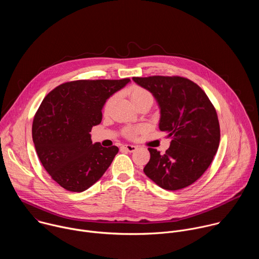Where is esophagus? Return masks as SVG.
I'll return each mask as SVG.
<instances>
[{
    "instance_id": "obj_1",
    "label": "esophagus",
    "mask_w": 259,
    "mask_h": 259,
    "mask_svg": "<svg viewBox=\"0 0 259 259\" xmlns=\"http://www.w3.org/2000/svg\"><path fill=\"white\" fill-rule=\"evenodd\" d=\"M123 149L126 150L129 153H133V152H135L137 150V146H135L133 144H124L123 145Z\"/></svg>"
}]
</instances>
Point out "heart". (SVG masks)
I'll use <instances>...</instances> for the list:
<instances>
[{
	"mask_svg": "<svg viewBox=\"0 0 259 259\" xmlns=\"http://www.w3.org/2000/svg\"><path fill=\"white\" fill-rule=\"evenodd\" d=\"M145 97H152L151 96V94L147 92L145 89H143V88H141V87H138V86H133L132 88H131V91H130V98H131V100H132V102L134 103V102H136V101H138V100H140V99H143V98H145ZM114 97H110V98H108L107 99V101L105 102V104H104V110L106 112V110H108L109 109V107H110V105L113 104V102H114ZM141 130V128H138V129H135V130H133V129H131V130H129L128 131V136H131V137H133L138 131H140Z\"/></svg>",
	"mask_w": 259,
	"mask_h": 259,
	"instance_id": "obj_1",
	"label": "heart"
}]
</instances>
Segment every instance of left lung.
Returning a JSON list of instances; mask_svg holds the SVG:
<instances>
[{
    "instance_id": "8db88e82",
    "label": "left lung",
    "mask_w": 259,
    "mask_h": 259,
    "mask_svg": "<svg viewBox=\"0 0 259 259\" xmlns=\"http://www.w3.org/2000/svg\"><path fill=\"white\" fill-rule=\"evenodd\" d=\"M150 91L160 108L159 129L172 140L161 155L149 149L145 175L164 190L177 191L198 180L210 166L219 145L216 110L206 93L181 77L132 78Z\"/></svg>"
}]
</instances>
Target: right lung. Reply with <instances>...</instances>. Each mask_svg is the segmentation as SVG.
<instances>
[{"instance_id": "add662e5", "label": "right lung", "mask_w": 259, "mask_h": 259, "mask_svg": "<svg viewBox=\"0 0 259 259\" xmlns=\"http://www.w3.org/2000/svg\"><path fill=\"white\" fill-rule=\"evenodd\" d=\"M130 79L79 80L59 85L42 101L32 122V140L45 170L60 187L81 193L98 181L118 154L117 146L92 143L106 100Z\"/></svg>"}]
</instances>
